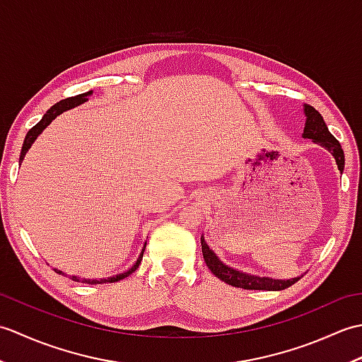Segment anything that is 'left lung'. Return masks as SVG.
Listing matches in <instances>:
<instances>
[{"instance_id": "left-lung-1", "label": "left lung", "mask_w": 362, "mask_h": 362, "mask_svg": "<svg viewBox=\"0 0 362 362\" xmlns=\"http://www.w3.org/2000/svg\"><path fill=\"white\" fill-rule=\"evenodd\" d=\"M305 115H306V124L303 130L305 138H311L314 143H319L327 148L329 152L333 153L336 158L337 168L339 171H344L345 158H344V151L341 148V143L336 140V138L329 132L322 115L314 109L311 105H305ZM202 244V255L205 259V264L209 266L210 271L218 276L219 280L230 284V286L235 288H243V289H257V291H281L292 286L298 279L292 280H274L267 279V276H255L249 274H243L240 271H235V269L226 266L221 263L216 253L210 250L209 245H206L204 238H201Z\"/></svg>"}]
</instances>
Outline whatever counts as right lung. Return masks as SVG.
Instances as JSON below:
<instances>
[{"mask_svg": "<svg viewBox=\"0 0 362 362\" xmlns=\"http://www.w3.org/2000/svg\"><path fill=\"white\" fill-rule=\"evenodd\" d=\"M91 93V91H87V93H82V95H78V96H73V98H66V99H62V101L60 103H57V104H54L51 109L46 112L45 115H43V118L37 122V124L29 130V132L26 134V138H25V143H23V148H21V156H20V161H23V158H25V156H26V152H28V149L30 148V144H33L34 141H35V138L42 134V130L49 124V122L57 117V115H60V113H64L65 110H68V109H73V107H76V105H79V104H82V103H86L87 101V96ZM146 247V245H144ZM143 252H144V249L141 250V255H140V258L136 259V263L129 269L127 272H122V274H119V275H117V276H110V279H104V280H86L83 279L82 280V283H93V284H101V283H113V281H119V280H122V279H126V276H129L130 274L132 272H135L136 269H138V266H140V263H141V258H143ZM54 271H56L57 274H62V271H57V269H54ZM73 280L74 281H79V276H73Z\"/></svg>", "mask_w": 362, "mask_h": 362, "instance_id": "obj_1", "label": "right lung"}]
</instances>
